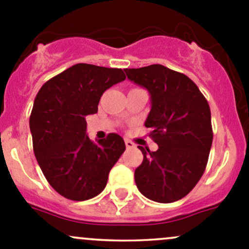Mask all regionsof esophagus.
<instances>
[{
	"instance_id": "1",
	"label": "esophagus",
	"mask_w": 249,
	"mask_h": 249,
	"mask_svg": "<svg viewBox=\"0 0 249 249\" xmlns=\"http://www.w3.org/2000/svg\"><path fill=\"white\" fill-rule=\"evenodd\" d=\"M125 145H126V148H134L135 143L130 140H125Z\"/></svg>"
}]
</instances>
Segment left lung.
Here are the masks:
<instances>
[{"mask_svg": "<svg viewBox=\"0 0 249 249\" xmlns=\"http://www.w3.org/2000/svg\"><path fill=\"white\" fill-rule=\"evenodd\" d=\"M131 82L150 94L152 108L144 126L157 152L139 145L142 164L135 182L145 197L170 203L189 194L205 172L213 131L211 109L197 85L162 65L125 69Z\"/></svg>", "mask_w": 249, "mask_h": 249, "instance_id": "obj_1", "label": "left lung"}]
</instances>
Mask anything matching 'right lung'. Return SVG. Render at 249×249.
I'll return each mask as SVG.
<instances>
[{
    "instance_id": "1",
    "label": "right lung",
    "mask_w": 249,
    "mask_h": 249,
    "mask_svg": "<svg viewBox=\"0 0 249 249\" xmlns=\"http://www.w3.org/2000/svg\"><path fill=\"white\" fill-rule=\"evenodd\" d=\"M122 69L77 64L42 85L30 130L34 153L48 183L64 197L84 201L99 195L125 150L117 134L92 142L85 117L97 113L108 88L125 79Z\"/></svg>"
}]
</instances>
